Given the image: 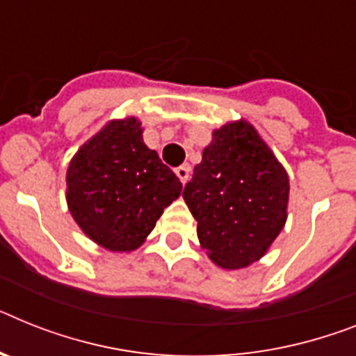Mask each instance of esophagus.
Returning <instances> with one entry per match:
<instances>
[{"mask_svg":"<svg viewBox=\"0 0 356 356\" xmlns=\"http://www.w3.org/2000/svg\"><path fill=\"white\" fill-rule=\"evenodd\" d=\"M175 173H177V177L181 179V183L186 184L188 179H190V166H188V164H183V166L175 168Z\"/></svg>","mask_w":356,"mask_h":356,"instance_id":"34e87169","label":"esophagus"}]
</instances>
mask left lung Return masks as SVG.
Instances as JSON below:
<instances>
[{"instance_id": "1", "label": "left lung", "mask_w": 356, "mask_h": 356, "mask_svg": "<svg viewBox=\"0 0 356 356\" xmlns=\"http://www.w3.org/2000/svg\"><path fill=\"white\" fill-rule=\"evenodd\" d=\"M183 197L202 250L224 270H238L259 261L284 228L289 179L255 127L241 119L213 130Z\"/></svg>"}]
</instances>
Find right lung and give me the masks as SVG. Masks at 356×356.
I'll return each instance as SVG.
<instances>
[{"label": "right lung", "instance_id": "obj_1", "mask_svg": "<svg viewBox=\"0 0 356 356\" xmlns=\"http://www.w3.org/2000/svg\"><path fill=\"white\" fill-rule=\"evenodd\" d=\"M183 192L177 175L143 141L139 119L110 121L72 157L67 204L77 226L110 252H134Z\"/></svg>", "mask_w": 356, "mask_h": 356}]
</instances>
